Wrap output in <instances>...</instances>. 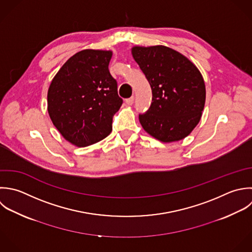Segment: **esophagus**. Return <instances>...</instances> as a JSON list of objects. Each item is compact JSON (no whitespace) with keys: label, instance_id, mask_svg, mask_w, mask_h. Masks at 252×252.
I'll return each instance as SVG.
<instances>
[{"label":"esophagus","instance_id":"1","mask_svg":"<svg viewBox=\"0 0 252 252\" xmlns=\"http://www.w3.org/2000/svg\"><path fill=\"white\" fill-rule=\"evenodd\" d=\"M133 101H134V97H133V96H131L130 98H127V99H126V105H128V106L132 105Z\"/></svg>","mask_w":252,"mask_h":252}]
</instances>
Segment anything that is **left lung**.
Returning a JSON list of instances; mask_svg holds the SVG:
<instances>
[{
  "instance_id": "8db88e82",
  "label": "left lung",
  "mask_w": 252,
  "mask_h": 252,
  "mask_svg": "<svg viewBox=\"0 0 252 252\" xmlns=\"http://www.w3.org/2000/svg\"><path fill=\"white\" fill-rule=\"evenodd\" d=\"M131 54L152 89L151 106L139 115L143 129L166 143L184 139L198 125L204 109L201 72L186 56L163 45L134 46Z\"/></svg>"
}]
</instances>
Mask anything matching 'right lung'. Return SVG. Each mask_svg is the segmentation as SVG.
<instances>
[{"label": "right lung", "instance_id": "1", "mask_svg": "<svg viewBox=\"0 0 252 252\" xmlns=\"http://www.w3.org/2000/svg\"><path fill=\"white\" fill-rule=\"evenodd\" d=\"M113 52L86 49L70 57L54 76L48 113L62 136L77 147L92 145L112 131L123 99L109 71Z\"/></svg>", "mask_w": 252, "mask_h": 252}]
</instances>
